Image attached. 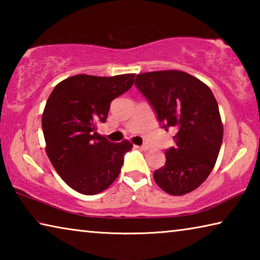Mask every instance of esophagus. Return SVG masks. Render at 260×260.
Wrapping results in <instances>:
<instances>
[{
	"instance_id": "obj_1",
	"label": "esophagus",
	"mask_w": 260,
	"mask_h": 260,
	"mask_svg": "<svg viewBox=\"0 0 260 260\" xmlns=\"http://www.w3.org/2000/svg\"><path fill=\"white\" fill-rule=\"evenodd\" d=\"M135 148L140 149V150H148L149 146H147V144H143V146H135Z\"/></svg>"
}]
</instances>
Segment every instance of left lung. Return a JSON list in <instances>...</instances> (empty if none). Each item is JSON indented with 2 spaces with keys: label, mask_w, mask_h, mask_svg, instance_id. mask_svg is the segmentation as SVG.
<instances>
[{
  "label": "left lung",
  "mask_w": 260,
  "mask_h": 260,
  "mask_svg": "<svg viewBox=\"0 0 260 260\" xmlns=\"http://www.w3.org/2000/svg\"><path fill=\"white\" fill-rule=\"evenodd\" d=\"M135 86L146 96L166 131L173 129L174 148L153 179L165 192L182 196L199 188L213 170L223 138L217 100L200 79L179 70L141 73Z\"/></svg>",
  "instance_id": "obj_1"
}]
</instances>
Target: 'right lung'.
<instances>
[{"label": "right lung", "instance_id": "right-lung-1", "mask_svg": "<svg viewBox=\"0 0 260 260\" xmlns=\"http://www.w3.org/2000/svg\"><path fill=\"white\" fill-rule=\"evenodd\" d=\"M134 73L114 77L77 74L60 81L42 113L46 152L64 182L83 195H96L120 173L129 141L112 143L96 129L110 103L133 86Z\"/></svg>", "mask_w": 260, "mask_h": 260}]
</instances>
